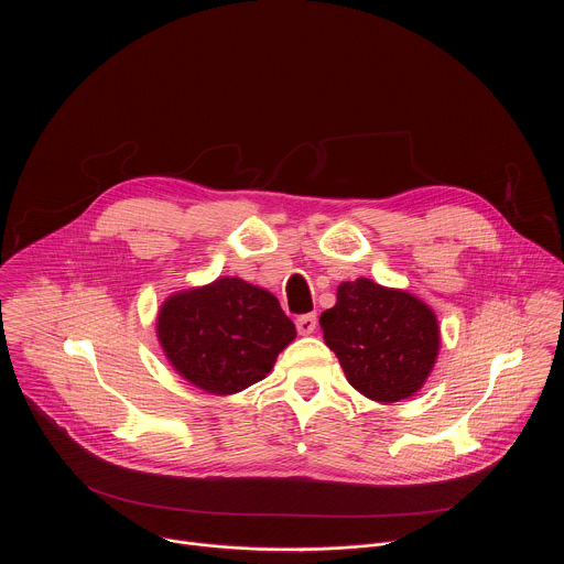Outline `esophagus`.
<instances>
[{
  "label": "esophagus",
  "mask_w": 564,
  "mask_h": 564,
  "mask_svg": "<svg viewBox=\"0 0 564 564\" xmlns=\"http://www.w3.org/2000/svg\"><path fill=\"white\" fill-rule=\"evenodd\" d=\"M316 328V314H301L296 318V330L299 335H312Z\"/></svg>",
  "instance_id": "1"
}]
</instances>
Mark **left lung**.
I'll use <instances>...</instances> for the list:
<instances>
[{
  "label": "left lung",
  "instance_id": "8db88e82",
  "mask_svg": "<svg viewBox=\"0 0 564 564\" xmlns=\"http://www.w3.org/2000/svg\"><path fill=\"white\" fill-rule=\"evenodd\" d=\"M318 324L350 386L383 404L417 392L440 352L435 312L417 296L370 279L341 283L335 307Z\"/></svg>",
  "mask_w": 564,
  "mask_h": 564
}]
</instances>
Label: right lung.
Instances as JSON below:
<instances>
[{"label":"right lung","instance_id":"obj_1","mask_svg":"<svg viewBox=\"0 0 564 564\" xmlns=\"http://www.w3.org/2000/svg\"><path fill=\"white\" fill-rule=\"evenodd\" d=\"M155 330L176 372L212 394H234L265 379L296 337L279 299L238 276L172 294Z\"/></svg>","mask_w":564,"mask_h":564}]
</instances>
